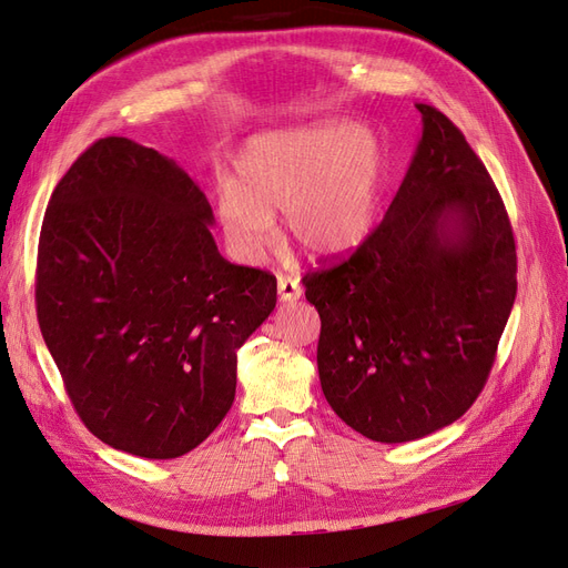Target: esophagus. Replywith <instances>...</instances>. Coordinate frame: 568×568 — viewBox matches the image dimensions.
Segmentation results:
<instances>
[{"label": "esophagus", "mask_w": 568, "mask_h": 568, "mask_svg": "<svg viewBox=\"0 0 568 568\" xmlns=\"http://www.w3.org/2000/svg\"><path fill=\"white\" fill-rule=\"evenodd\" d=\"M277 294H280L282 303L298 301L301 294H303L301 282L296 277H291V274H280V277H277Z\"/></svg>", "instance_id": "obj_1"}]
</instances>
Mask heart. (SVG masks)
<instances>
[{
	"label": "heart",
	"mask_w": 568,
	"mask_h": 568,
	"mask_svg": "<svg viewBox=\"0 0 568 568\" xmlns=\"http://www.w3.org/2000/svg\"><path fill=\"white\" fill-rule=\"evenodd\" d=\"M386 173V149L369 128L322 120L274 130L253 136L239 153L234 184L215 194V215L242 263H261L274 248L280 213L307 255L338 257L374 232Z\"/></svg>",
	"instance_id": "b5f03b06"
}]
</instances>
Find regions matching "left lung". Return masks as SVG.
<instances>
[{"mask_svg":"<svg viewBox=\"0 0 568 568\" xmlns=\"http://www.w3.org/2000/svg\"><path fill=\"white\" fill-rule=\"evenodd\" d=\"M388 211L338 265L307 272L326 403L376 443L457 422L484 390L517 296V246L486 165L428 104Z\"/></svg>","mask_w":568,"mask_h":568,"instance_id":"left-lung-1","label":"left lung"}]
</instances>
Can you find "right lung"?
Wrapping results in <instances>:
<instances>
[{
	"instance_id": "1",
	"label": "right lung",
	"mask_w": 568,
	"mask_h": 568,
	"mask_svg": "<svg viewBox=\"0 0 568 568\" xmlns=\"http://www.w3.org/2000/svg\"><path fill=\"white\" fill-rule=\"evenodd\" d=\"M199 184L156 149L94 142L61 178L38 248V320L65 393L115 450L173 459L225 419L236 351L277 280L232 265Z\"/></svg>"
}]
</instances>
